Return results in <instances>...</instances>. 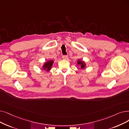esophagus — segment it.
<instances>
[{"instance_id":"34e87169","label":"esophagus","mask_w":129,"mask_h":129,"mask_svg":"<svg viewBox=\"0 0 129 129\" xmlns=\"http://www.w3.org/2000/svg\"><path fill=\"white\" fill-rule=\"evenodd\" d=\"M68 56H66V55H63V56H62V58L63 59H68Z\"/></svg>"}]
</instances>
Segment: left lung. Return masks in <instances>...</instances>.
I'll return each instance as SVG.
<instances>
[{
	"label": "left lung",
	"mask_w": 129,
	"mask_h": 129,
	"mask_svg": "<svg viewBox=\"0 0 129 129\" xmlns=\"http://www.w3.org/2000/svg\"><path fill=\"white\" fill-rule=\"evenodd\" d=\"M77 65L78 66H80L81 69L82 70H83L85 68L86 66V64L84 61H83V60L79 59H78V60L77 61Z\"/></svg>",
	"instance_id": "8db88e82"
}]
</instances>
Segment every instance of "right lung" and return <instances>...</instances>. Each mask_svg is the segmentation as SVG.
<instances>
[{
    "mask_svg": "<svg viewBox=\"0 0 129 129\" xmlns=\"http://www.w3.org/2000/svg\"><path fill=\"white\" fill-rule=\"evenodd\" d=\"M53 63H54V60H49L48 61H47L46 62H45L43 65L42 69L45 71L49 72L51 70Z\"/></svg>",
    "mask_w": 129,
    "mask_h": 129,
    "instance_id": "1",
    "label": "right lung"
}]
</instances>
